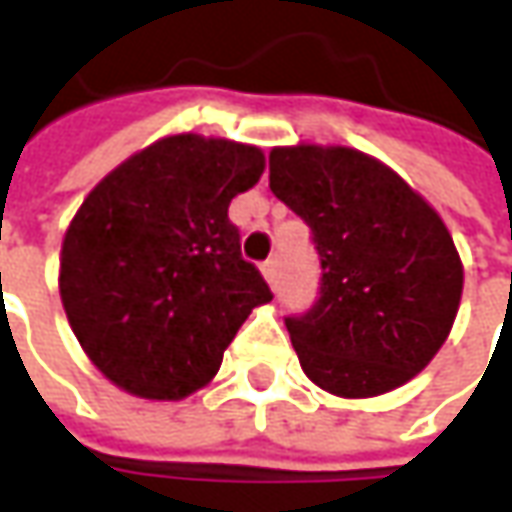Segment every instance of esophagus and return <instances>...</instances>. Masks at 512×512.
<instances>
[{
    "instance_id": "34e87169",
    "label": "esophagus",
    "mask_w": 512,
    "mask_h": 512,
    "mask_svg": "<svg viewBox=\"0 0 512 512\" xmlns=\"http://www.w3.org/2000/svg\"><path fill=\"white\" fill-rule=\"evenodd\" d=\"M263 277H266V283L269 285H274L277 283V260H266V263H263Z\"/></svg>"
}]
</instances>
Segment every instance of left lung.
<instances>
[{"instance_id":"1","label":"left lung","mask_w":512,"mask_h":512,"mask_svg":"<svg viewBox=\"0 0 512 512\" xmlns=\"http://www.w3.org/2000/svg\"><path fill=\"white\" fill-rule=\"evenodd\" d=\"M269 187L311 227L322 283L285 316L305 375L339 398L412 381L451 333L462 260L443 218L384 162L344 145L271 148Z\"/></svg>"}]
</instances>
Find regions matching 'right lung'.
Returning <instances> with one entry per match:
<instances>
[{"instance_id": "obj_1", "label": "right lung", "mask_w": 512, "mask_h": 512, "mask_svg": "<svg viewBox=\"0 0 512 512\" xmlns=\"http://www.w3.org/2000/svg\"><path fill=\"white\" fill-rule=\"evenodd\" d=\"M263 168L255 145L173 134L83 198L58 288L83 353L111 384L182 401L210 384L246 316L271 300L227 215Z\"/></svg>"}]
</instances>
